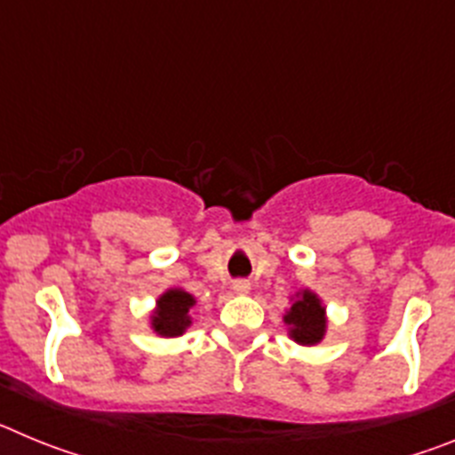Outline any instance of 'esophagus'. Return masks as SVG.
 <instances>
[{"label": "esophagus", "mask_w": 455, "mask_h": 455, "mask_svg": "<svg viewBox=\"0 0 455 455\" xmlns=\"http://www.w3.org/2000/svg\"><path fill=\"white\" fill-rule=\"evenodd\" d=\"M232 289H235L236 293H248L251 291V283H248V280H235V283H232Z\"/></svg>", "instance_id": "obj_1"}]
</instances>
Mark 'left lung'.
I'll return each mask as SVG.
<instances>
[{"mask_svg":"<svg viewBox=\"0 0 455 455\" xmlns=\"http://www.w3.org/2000/svg\"><path fill=\"white\" fill-rule=\"evenodd\" d=\"M284 321L291 325L293 339L299 341V344H305V347L321 341L325 332L323 307H321L319 299L312 291H303V296L291 305Z\"/></svg>","mask_w":455,"mask_h":455,"instance_id":"left-lung-1","label":"left lung"}]
</instances>
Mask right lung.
<instances>
[{"mask_svg":"<svg viewBox=\"0 0 455 455\" xmlns=\"http://www.w3.org/2000/svg\"><path fill=\"white\" fill-rule=\"evenodd\" d=\"M155 316H152V328L164 337L182 335L184 328L191 323L188 319V307L193 305L191 293L182 289H171L159 299Z\"/></svg>","mask_w":455,"mask_h":455,"instance_id":"1","label":"right lung"}]
</instances>
